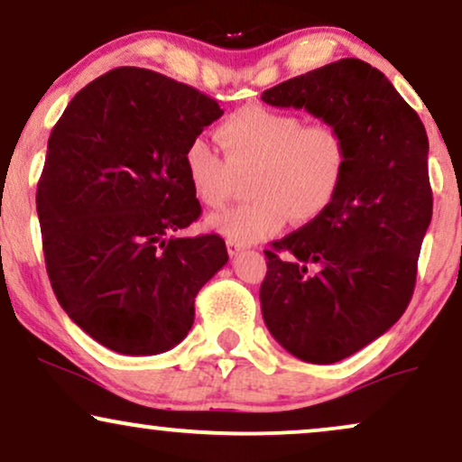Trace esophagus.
Returning <instances> with one entry per match:
<instances>
[{"instance_id": "34e87169", "label": "esophagus", "mask_w": 462, "mask_h": 462, "mask_svg": "<svg viewBox=\"0 0 462 462\" xmlns=\"http://www.w3.org/2000/svg\"><path fill=\"white\" fill-rule=\"evenodd\" d=\"M226 247H227V254L236 255V254H241V251L245 249V245L243 243H236V241H226Z\"/></svg>"}]
</instances>
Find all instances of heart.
Here are the masks:
<instances>
[{"mask_svg":"<svg viewBox=\"0 0 462 462\" xmlns=\"http://www.w3.org/2000/svg\"><path fill=\"white\" fill-rule=\"evenodd\" d=\"M224 157L208 140L194 138L185 151V172L198 200L221 208L236 189V177L251 174L254 200L208 217L227 241L260 243L283 230L288 217L309 224L328 211L346 183L349 149L332 124H307L291 110L249 104L217 127Z\"/></svg>","mask_w":462,"mask_h":462,"instance_id":"1","label":"heart"}]
</instances>
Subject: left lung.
<instances>
[{
    "label": "left lung",
    "mask_w": 462,
    "mask_h": 462,
    "mask_svg": "<svg viewBox=\"0 0 462 462\" xmlns=\"http://www.w3.org/2000/svg\"><path fill=\"white\" fill-rule=\"evenodd\" d=\"M305 108L347 140L346 183L328 211L266 249L262 315L296 358L332 365L399 322L416 288L433 217L429 138L393 83L360 60H338L262 93Z\"/></svg>",
    "instance_id": "1"
}]
</instances>
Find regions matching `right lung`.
<instances>
[{
	"label": "right lung",
	"mask_w": 462,
	"mask_h": 462,
	"mask_svg": "<svg viewBox=\"0 0 462 462\" xmlns=\"http://www.w3.org/2000/svg\"><path fill=\"white\" fill-rule=\"evenodd\" d=\"M224 115L213 97L144 68L83 87L52 127L36 207L52 291L76 326L125 356L183 341L196 294L227 262L200 217L185 151Z\"/></svg>",
	"instance_id": "right-lung-1"
}]
</instances>
